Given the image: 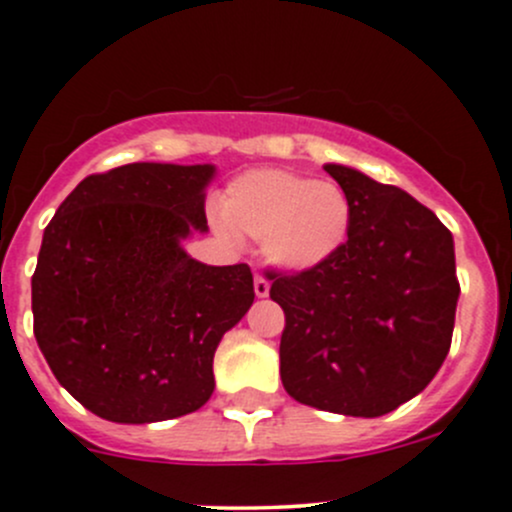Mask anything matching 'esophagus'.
Returning <instances> with one entry per match:
<instances>
[{"instance_id": "1", "label": "esophagus", "mask_w": 512, "mask_h": 512, "mask_svg": "<svg viewBox=\"0 0 512 512\" xmlns=\"http://www.w3.org/2000/svg\"><path fill=\"white\" fill-rule=\"evenodd\" d=\"M255 294L257 297H267V294H270V282L262 275H255Z\"/></svg>"}]
</instances>
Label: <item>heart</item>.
Listing matches in <instances>:
<instances>
[{
	"label": "heart",
	"instance_id": "b5f03b06",
	"mask_svg": "<svg viewBox=\"0 0 512 512\" xmlns=\"http://www.w3.org/2000/svg\"><path fill=\"white\" fill-rule=\"evenodd\" d=\"M218 227L262 242L272 265L307 272L327 265L347 245L352 203L334 183L260 168L227 185Z\"/></svg>",
	"mask_w": 512,
	"mask_h": 512
}]
</instances>
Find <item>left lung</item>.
Listing matches in <instances>:
<instances>
[{"mask_svg":"<svg viewBox=\"0 0 512 512\" xmlns=\"http://www.w3.org/2000/svg\"><path fill=\"white\" fill-rule=\"evenodd\" d=\"M324 170L352 203V230L327 265L267 272L285 309L280 376L299 404L376 418L421 394L451 349L453 235L406 190L347 165Z\"/></svg>","mask_w":512,"mask_h":512,"instance_id":"left-lung-1","label":"left lung"}]
</instances>
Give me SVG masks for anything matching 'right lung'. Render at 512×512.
Returning a JSON list of instances; mask_svg holds the SVG:
<instances>
[{
    "label": "right lung",
    "mask_w": 512,
    "mask_h": 512,
    "mask_svg": "<svg viewBox=\"0 0 512 512\" xmlns=\"http://www.w3.org/2000/svg\"><path fill=\"white\" fill-rule=\"evenodd\" d=\"M215 165L128 163L81 180L41 240L34 337L56 381L116 423L168 421L213 396V356L252 307L247 265L183 250L208 230Z\"/></svg>",
    "instance_id": "add662e5"
}]
</instances>
